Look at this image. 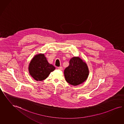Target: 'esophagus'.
<instances>
[{
	"label": "esophagus",
	"instance_id": "esophagus-1",
	"mask_svg": "<svg viewBox=\"0 0 124 124\" xmlns=\"http://www.w3.org/2000/svg\"><path fill=\"white\" fill-rule=\"evenodd\" d=\"M57 69H58L59 70H63V68H62V67H58L57 68Z\"/></svg>",
	"mask_w": 124,
	"mask_h": 124
}]
</instances>
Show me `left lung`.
Masks as SVG:
<instances>
[{
    "label": "left lung",
    "mask_w": 124,
    "mask_h": 124,
    "mask_svg": "<svg viewBox=\"0 0 124 124\" xmlns=\"http://www.w3.org/2000/svg\"><path fill=\"white\" fill-rule=\"evenodd\" d=\"M64 76L66 80L74 86L85 81L89 75L87 65L78 57H74L69 61V66L65 69Z\"/></svg>",
    "instance_id": "8db88e82"
}]
</instances>
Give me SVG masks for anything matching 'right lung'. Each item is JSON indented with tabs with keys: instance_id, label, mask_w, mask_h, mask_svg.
<instances>
[{
	"instance_id": "1",
	"label": "right lung",
	"mask_w": 124,
	"mask_h": 124,
	"mask_svg": "<svg viewBox=\"0 0 124 124\" xmlns=\"http://www.w3.org/2000/svg\"><path fill=\"white\" fill-rule=\"evenodd\" d=\"M55 67L49 63L44 54L35 55L31 60L29 66V72L34 79L42 81L47 78Z\"/></svg>"
}]
</instances>
